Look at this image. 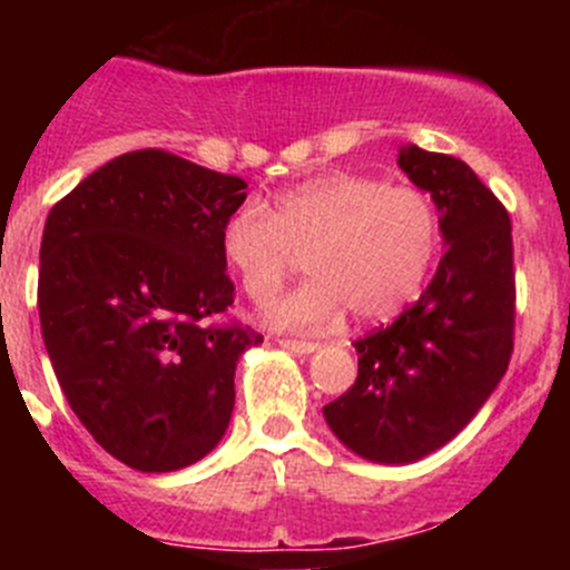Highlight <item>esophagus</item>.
<instances>
[{"mask_svg": "<svg viewBox=\"0 0 570 570\" xmlns=\"http://www.w3.org/2000/svg\"><path fill=\"white\" fill-rule=\"evenodd\" d=\"M278 344L284 350H292V353H301V355L314 353V350L320 347L317 342H301V338H278Z\"/></svg>", "mask_w": 570, "mask_h": 570, "instance_id": "obj_1", "label": "esophagus"}]
</instances>
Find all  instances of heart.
Listing matches in <instances>:
<instances>
[{
	"mask_svg": "<svg viewBox=\"0 0 570 570\" xmlns=\"http://www.w3.org/2000/svg\"><path fill=\"white\" fill-rule=\"evenodd\" d=\"M441 245L433 198L377 176L331 174L286 189L264 212L245 204L220 228V256L264 303L306 253L312 278L267 306L269 325L325 331L347 317H394L428 284Z\"/></svg>",
	"mask_w": 570,
	"mask_h": 570,
	"instance_id": "obj_1",
	"label": "heart"
}]
</instances>
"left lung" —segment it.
<instances>
[{
	"label": "left lung",
	"mask_w": 570,
	"mask_h": 570,
	"mask_svg": "<svg viewBox=\"0 0 570 570\" xmlns=\"http://www.w3.org/2000/svg\"><path fill=\"white\" fill-rule=\"evenodd\" d=\"M396 165L430 193L444 256L389 327L355 342L358 377L322 407L327 428L372 463H413L455 439L499 386L513 353L510 215L450 154L402 146Z\"/></svg>",
	"instance_id": "8db88e82"
}]
</instances>
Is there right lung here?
Masks as SVG:
<instances>
[{"label": "right lung", "mask_w": 570, "mask_h": 570, "mask_svg": "<svg viewBox=\"0 0 570 570\" xmlns=\"http://www.w3.org/2000/svg\"><path fill=\"white\" fill-rule=\"evenodd\" d=\"M239 176L159 148L124 154L51 206L38 312L55 375L90 435L148 474L209 455L234 411L245 325H206L234 303L220 228Z\"/></svg>", "instance_id": "right-lung-1"}]
</instances>
